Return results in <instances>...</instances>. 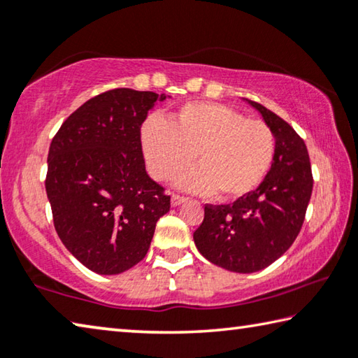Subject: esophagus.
Segmentation results:
<instances>
[{
	"mask_svg": "<svg viewBox=\"0 0 358 358\" xmlns=\"http://www.w3.org/2000/svg\"><path fill=\"white\" fill-rule=\"evenodd\" d=\"M186 201L185 196H180V194H172V205L173 207H177V205L183 203Z\"/></svg>",
	"mask_w": 358,
	"mask_h": 358,
	"instance_id": "34e87169",
	"label": "esophagus"
}]
</instances>
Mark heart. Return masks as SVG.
I'll return each instance as SVG.
<instances>
[{"instance_id": "b5f03b06", "label": "heart", "mask_w": 358, "mask_h": 358, "mask_svg": "<svg viewBox=\"0 0 358 358\" xmlns=\"http://www.w3.org/2000/svg\"><path fill=\"white\" fill-rule=\"evenodd\" d=\"M148 171L167 181L191 164L199 167L178 178L180 186L222 201H235L262 183L275 159V132L264 121L248 120L234 108L189 102L171 121L145 120L141 129Z\"/></svg>"}]
</instances>
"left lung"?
<instances>
[{"instance_id": "left-lung-1", "label": "left lung", "mask_w": 358, "mask_h": 358, "mask_svg": "<svg viewBox=\"0 0 358 358\" xmlns=\"http://www.w3.org/2000/svg\"><path fill=\"white\" fill-rule=\"evenodd\" d=\"M275 132L270 172L248 196L227 205H205L194 243L205 259L237 273L273 264L294 243L313 192L306 145L292 126L259 102L246 99Z\"/></svg>"}]
</instances>
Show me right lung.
I'll return each mask as SVG.
<instances>
[{"instance_id": "right-lung-1", "label": "right lung", "mask_w": 358, "mask_h": 358, "mask_svg": "<svg viewBox=\"0 0 358 358\" xmlns=\"http://www.w3.org/2000/svg\"><path fill=\"white\" fill-rule=\"evenodd\" d=\"M166 94L115 88L64 120L52 138L45 191L59 240L99 275L129 270L147 256L171 196L148 177L141 128Z\"/></svg>"}]
</instances>
